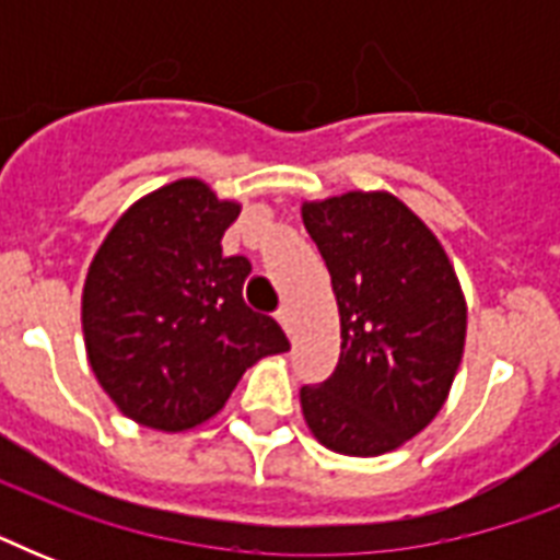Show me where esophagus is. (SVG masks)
I'll use <instances>...</instances> for the list:
<instances>
[{"instance_id": "obj_1", "label": "esophagus", "mask_w": 560, "mask_h": 560, "mask_svg": "<svg viewBox=\"0 0 560 560\" xmlns=\"http://www.w3.org/2000/svg\"><path fill=\"white\" fill-rule=\"evenodd\" d=\"M276 316H279L281 328H284V331H288V334H293V307L281 305V311Z\"/></svg>"}]
</instances>
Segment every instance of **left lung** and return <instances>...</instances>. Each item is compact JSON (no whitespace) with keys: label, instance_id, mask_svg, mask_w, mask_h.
Instances as JSON below:
<instances>
[{"label":"left lung","instance_id":"8db88e82","mask_svg":"<svg viewBox=\"0 0 560 560\" xmlns=\"http://www.w3.org/2000/svg\"><path fill=\"white\" fill-rule=\"evenodd\" d=\"M340 311V363L302 386V416L342 456L398 451L451 395L468 334L459 276L433 229L389 191L302 202Z\"/></svg>","mask_w":560,"mask_h":560}]
</instances>
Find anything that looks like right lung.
I'll list each match as a JSON object with an SVG mask.
<instances>
[{
  "mask_svg": "<svg viewBox=\"0 0 560 560\" xmlns=\"http://www.w3.org/2000/svg\"><path fill=\"white\" fill-rule=\"evenodd\" d=\"M241 202L197 177L144 194L92 255L81 296L86 360L118 412L162 433L218 416L249 366L290 351L244 302L249 261L220 237Z\"/></svg>",
  "mask_w": 560,
  "mask_h": 560,
  "instance_id": "add662e5",
  "label": "right lung"
}]
</instances>
